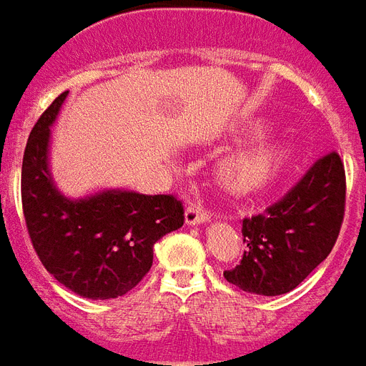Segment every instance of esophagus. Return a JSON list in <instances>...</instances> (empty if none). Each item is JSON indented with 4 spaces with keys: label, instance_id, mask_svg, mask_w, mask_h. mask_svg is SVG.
<instances>
[{
    "label": "esophagus",
    "instance_id": "1",
    "mask_svg": "<svg viewBox=\"0 0 366 366\" xmlns=\"http://www.w3.org/2000/svg\"><path fill=\"white\" fill-rule=\"evenodd\" d=\"M184 217H186V225H199V223L212 222V214L207 212L206 207H202L199 204H194V202H190L186 206Z\"/></svg>",
    "mask_w": 366,
    "mask_h": 366
}]
</instances>
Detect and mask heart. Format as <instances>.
<instances>
[{
	"instance_id": "heart-1",
	"label": "heart",
	"mask_w": 366,
	"mask_h": 366,
	"mask_svg": "<svg viewBox=\"0 0 366 366\" xmlns=\"http://www.w3.org/2000/svg\"><path fill=\"white\" fill-rule=\"evenodd\" d=\"M288 160V144L276 139H257L222 160L219 180L235 194H254L274 182Z\"/></svg>"
}]
</instances>
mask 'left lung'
Returning a JSON list of instances; mask_svg holds the SVG:
<instances>
[{
    "instance_id": "8db88e82",
    "label": "left lung",
    "mask_w": 366,
    "mask_h": 366,
    "mask_svg": "<svg viewBox=\"0 0 366 366\" xmlns=\"http://www.w3.org/2000/svg\"><path fill=\"white\" fill-rule=\"evenodd\" d=\"M345 214V168L330 152L280 202L243 219L247 251L225 280L261 296H280L327 259Z\"/></svg>"
}]
</instances>
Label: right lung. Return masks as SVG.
Listing matches in <instances>:
<instances>
[{
	"label": "right lung",
	"instance_id": "right-lung-1",
	"mask_svg": "<svg viewBox=\"0 0 366 366\" xmlns=\"http://www.w3.org/2000/svg\"><path fill=\"white\" fill-rule=\"evenodd\" d=\"M68 92L39 117L29 135L21 198L29 237L39 259L60 284L78 296L112 300L127 294L152 267V247L184 225L174 196H147L109 188L68 198L51 172V127Z\"/></svg>",
	"mask_w": 366,
	"mask_h": 366
}]
</instances>
